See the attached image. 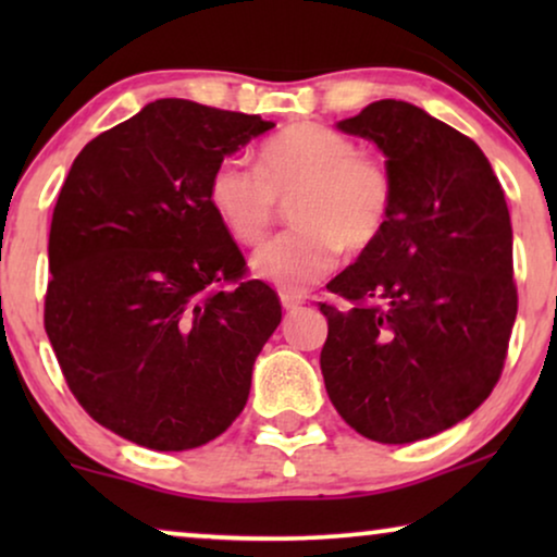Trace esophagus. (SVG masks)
<instances>
[{
    "mask_svg": "<svg viewBox=\"0 0 557 557\" xmlns=\"http://www.w3.org/2000/svg\"><path fill=\"white\" fill-rule=\"evenodd\" d=\"M301 304H304L301 296H294V294H281V307H284L286 311H294V309H299Z\"/></svg>",
    "mask_w": 557,
    "mask_h": 557,
    "instance_id": "esophagus-1",
    "label": "esophagus"
}]
</instances>
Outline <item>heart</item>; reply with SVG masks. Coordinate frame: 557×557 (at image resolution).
I'll list each match as a JSON object with an SVG mask.
<instances>
[{
    "instance_id": "b5f03b06",
    "label": "heart",
    "mask_w": 557,
    "mask_h": 557,
    "mask_svg": "<svg viewBox=\"0 0 557 557\" xmlns=\"http://www.w3.org/2000/svg\"><path fill=\"white\" fill-rule=\"evenodd\" d=\"M299 225L250 258V273L286 294H301L334 269L339 248L364 250L391 218L393 180L375 157L360 154L349 136L314 121L292 124L258 151V170L225 159L212 172L208 197L225 231L256 246L288 200Z\"/></svg>"
}]
</instances>
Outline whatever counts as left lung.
I'll list each match as a JSON object with an SVG mask.
<instances>
[{
  "label": "left lung",
  "mask_w": 557,
  "mask_h": 557,
  "mask_svg": "<svg viewBox=\"0 0 557 557\" xmlns=\"http://www.w3.org/2000/svg\"><path fill=\"white\" fill-rule=\"evenodd\" d=\"M385 154V231L326 288L322 375L364 438L413 444L490 398L517 317L512 225L490 159L413 103H370L337 124Z\"/></svg>",
  "instance_id": "8db88e82"
}]
</instances>
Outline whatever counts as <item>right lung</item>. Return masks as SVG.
Instances as JSON below:
<instances>
[{
	"label": "right lung",
	"mask_w": 557,
	"mask_h": 557,
	"mask_svg": "<svg viewBox=\"0 0 557 557\" xmlns=\"http://www.w3.org/2000/svg\"><path fill=\"white\" fill-rule=\"evenodd\" d=\"M276 126L159 98L98 134L67 172L50 225L45 332L86 413L134 444L187 451L218 438L281 322L212 210L225 157Z\"/></svg>",
	"instance_id": "right-lung-1"
}]
</instances>
